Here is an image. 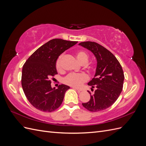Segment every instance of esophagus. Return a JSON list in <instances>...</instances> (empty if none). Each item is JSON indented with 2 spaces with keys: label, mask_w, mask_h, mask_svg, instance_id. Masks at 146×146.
I'll return each mask as SVG.
<instances>
[{
  "label": "esophagus",
  "mask_w": 146,
  "mask_h": 146,
  "mask_svg": "<svg viewBox=\"0 0 146 146\" xmlns=\"http://www.w3.org/2000/svg\"><path fill=\"white\" fill-rule=\"evenodd\" d=\"M72 88H73V89H74V90H77V91H79V92L82 91V89H78V88H76V87H74V86H73V87H72Z\"/></svg>",
  "instance_id": "1"
}]
</instances>
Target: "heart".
<instances>
[{"label": "heart", "instance_id": "heart-1", "mask_svg": "<svg viewBox=\"0 0 146 146\" xmlns=\"http://www.w3.org/2000/svg\"><path fill=\"white\" fill-rule=\"evenodd\" d=\"M63 55H60L56 61V69L58 70L61 69V61H62ZM76 58L79 63L82 64H86L89 56L85 51L79 50L76 53ZM88 77L84 74H70L64 78V82L69 85L74 87H80L82 84L87 80Z\"/></svg>", "mask_w": 146, "mask_h": 146}]
</instances>
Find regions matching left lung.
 <instances>
[{
    "mask_svg": "<svg viewBox=\"0 0 146 146\" xmlns=\"http://www.w3.org/2000/svg\"><path fill=\"white\" fill-rule=\"evenodd\" d=\"M94 54L97 61L94 78L88 82L91 90L96 87L94 94L84 107L92 112L100 111L111 106L121 93L124 75L122 66L114 55L99 44L86 41L78 44Z\"/></svg>",
    "mask_w": 146,
    "mask_h": 146,
    "instance_id": "obj_1",
    "label": "left lung"
}]
</instances>
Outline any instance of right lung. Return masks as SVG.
Wrapping results in <instances>:
<instances>
[{"mask_svg":"<svg viewBox=\"0 0 146 146\" xmlns=\"http://www.w3.org/2000/svg\"><path fill=\"white\" fill-rule=\"evenodd\" d=\"M77 42L53 39L38 48L26 61L22 70V86L35 108L52 112L62 104L70 87L61 84L57 89L52 88L50 78L58 74L55 64L59 56Z\"/></svg>","mask_w":146,"mask_h":146,"instance_id":"add662e5","label":"right lung"}]
</instances>
